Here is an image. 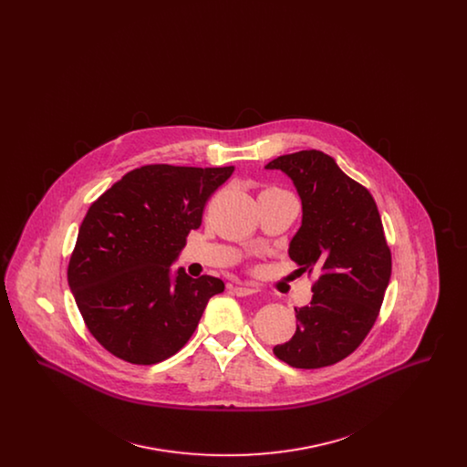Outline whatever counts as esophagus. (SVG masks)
<instances>
[{
	"mask_svg": "<svg viewBox=\"0 0 467 467\" xmlns=\"http://www.w3.org/2000/svg\"><path fill=\"white\" fill-rule=\"evenodd\" d=\"M231 290H233L236 296H250V294L255 292V290L250 289V287H244V285H234V287H231Z\"/></svg>",
	"mask_w": 467,
	"mask_h": 467,
	"instance_id": "1",
	"label": "esophagus"
}]
</instances>
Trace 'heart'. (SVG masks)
I'll return each mask as SVG.
<instances>
[{
  "label": "heart",
  "mask_w": 467,
  "mask_h": 467,
  "mask_svg": "<svg viewBox=\"0 0 467 467\" xmlns=\"http://www.w3.org/2000/svg\"><path fill=\"white\" fill-rule=\"evenodd\" d=\"M267 192H280V194H289V192H284V191H280V189H269Z\"/></svg>",
  "instance_id": "b5f03b06"
}]
</instances>
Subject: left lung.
Returning <instances> with one entry per match:
<instances>
[{"label": "left lung", "instance_id": "8db88e82", "mask_svg": "<svg viewBox=\"0 0 467 467\" xmlns=\"http://www.w3.org/2000/svg\"><path fill=\"white\" fill-rule=\"evenodd\" d=\"M301 196L303 223L290 242L299 271H317L311 303L275 356L299 369L333 366L354 354L377 322L392 273V254L371 192L320 150L276 157Z\"/></svg>", "mask_w": 467, "mask_h": 467}]
</instances>
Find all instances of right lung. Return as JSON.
Wrapping results in <instances>:
<instances>
[{
  "label": "right lung",
  "instance_id": "obj_1",
  "mask_svg": "<svg viewBox=\"0 0 467 467\" xmlns=\"http://www.w3.org/2000/svg\"><path fill=\"white\" fill-rule=\"evenodd\" d=\"M234 166L145 164L90 204L67 265V284L96 341L138 366L162 362L191 339L221 278L170 266L198 229L206 201Z\"/></svg>",
  "mask_w": 467,
  "mask_h": 467
}]
</instances>
